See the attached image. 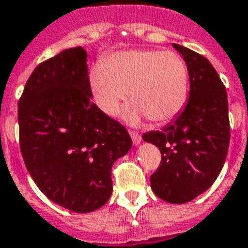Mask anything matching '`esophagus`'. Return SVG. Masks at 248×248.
<instances>
[{
    "instance_id": "esophagus-1",
    "label": "esophagus",
    "mask_w": 248,
    "mask_h": 248,
    "mask_svg": "<svg viewBox=\"0 0 248 248\" xmlns=\"http://www.w3.org/2000/svg\"><path fill=\"white\" fill-rule=\"evenodd\" d=\"M130 137H131V140H133L134 146H138L140 142H142V137H140L138 133H135V131H130Z\"/></svg>"
}]
</instances>
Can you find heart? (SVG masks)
Returning <instances> with one entry per match:
<instances>
[{"label":"heart","instance_id":"b5f03b06","mask_svg":"<svg viewBox=\"0 0 248 248\" xmlns=\"http://www.w3.org/2000/svg\"><path fill=\"white\" fill-rule=\"evenodd\" d=\"M89 83L97 106L108 115L118 111L127 95L133 102L124 117L137 124L147 118L165 124L182 111L188 95V70L181 56L163 50H127L93 66Z\"/></svg>","mask_w":248,"mask_h":248}]
</instances>
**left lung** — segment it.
Instances as JSON below:
<instances>
[{
  "label": "left lung",
  "instance_id": "1",
  "mask_svg": "<svg viewBox=\"0 0 248 248\" xmlns=\"http://www.w3.org/2000/svg\"><path fill=\"white\" fill-rule=\"evenodd\" d=\"M172 46L187 65L188 101L170 124L142 138L162 154L150 178L154 194L182 204L206 191L223 167L230 142L229 103L226 87L207 58L185 46Z\"/></svg>",
  "mask_w": 248,
  "mask_h": 248
}]
</instances>
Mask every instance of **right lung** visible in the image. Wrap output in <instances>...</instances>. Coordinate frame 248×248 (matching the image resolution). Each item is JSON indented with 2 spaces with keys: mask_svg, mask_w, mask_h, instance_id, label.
<instances>
[{
  "mask_svg": "<svg viewBox=\"0 0 248 248\" xmlns=\"http://www.w3.org/2000/svg\"><path fill=\"white\" fill-rule=\"evenodd\" d=\"M86 60L78 46L40 63L18 102L30 177L51 202L81 214L110 199L111 167L133 145L127 130L92 102Z\"/></svg>",
  "mask_w": 248,
  "mask_h": 248,
  "instance_id": "1",
  "label": "right lung"
}]
</instances>
